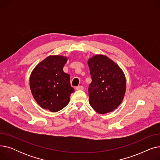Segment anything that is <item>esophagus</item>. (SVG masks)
Masks as SVG:
<instances>
[{
  "mask_svg": "<svg viewBox=\"0 0 160 160\" xmlns=\"http://www.w3.org/2000/svg\"><path fill=\"white\" fill-rule=\"evenodd\" d=\"M76 89H77V90H83V87L82 86H78V87L76 88Z\"/></svg>",
  "mask_w": 160,
  "mask_h": 160,
  "instance_id": "34e87169",
  "label": "esophagus"
}]
</instances>
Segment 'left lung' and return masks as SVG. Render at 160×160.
Wrapping results in <instances>:
<instances>
[{
    "mask_svg": "<svg viewBox=\"0 0 160 160\" xmlns=\"http://www.w3.org/2000/svg\"><path fill=\"white\" fill-rule=\"evenodd\" d=\"M88 64L92 82L89 87V101L100 114L113 112L122 102L127 82L124 72L105 55L96 54Z\"/></svg>",
    "mask_w": 160,
    "mask_h": 160,
    "instance_id": "left-lung-1",
    "label": "left lung"
}]
</instances>
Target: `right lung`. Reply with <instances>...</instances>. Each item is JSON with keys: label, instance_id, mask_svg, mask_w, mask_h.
Masks as SVG:
<instances>
[{"label": "right lung", "instance_id": "add662e5", "mask_svg": "<svg viewBox=\"0 0 160 160\" xmlns=\"http://www.w3.org/2000/svg\"><path fill=\"white\" fill-rule=\"evenodd\" d=\"M67 60V56H49L39 63L30 74V88L33 98L42 108L51 112L65 108L74 91L69 74L63 70Z\"/></svg>", "mask_w": 160, "mask_h": 160}]
</instances>
